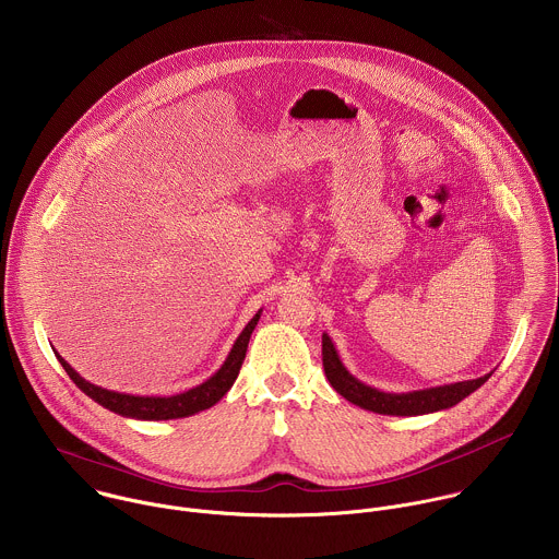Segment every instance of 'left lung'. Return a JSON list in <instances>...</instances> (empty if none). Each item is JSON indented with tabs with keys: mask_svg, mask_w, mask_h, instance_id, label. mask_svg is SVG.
I'll return each mask as SVG.
<instances>
[{
	"mask_svg": "<svg viewBox=\"0 0 559 559\" xmlns=\"http://www.w3.org/2000/svg\"><path fill=\"white\" fill-rule=\"evenodd\" d=\"M323 369L325 377L330 379L332 388L343 394L354 405H360L362 409H369L374 414H388V416H420L431 414L440 409H449L457 405L462 399H466L471 392H475L479 385H484L492 371L477 379L423 388V390H409V392H385L377 390L360 381L356 374L347 371L343 365L332 338L323 334Z\"/></svg>",
	"mask_w": 559,
	"mask_h": 559,
	"instance_id": "8db88e82",
	"label": "left lung"
}]
</instances>
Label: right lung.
Masks as SVG:
<instances>
[{
	"mask_svg": "<svg viewBox=\"0 0 559 559\" xmlns=\"http://www.w3.org/2000/svg\"><path fill=\"white\" fill-rule=\"evenodd\" d=\"M262 310L255 312V317L245 325V330L240 332V336L236 338L234 347L229 349L225 362L221 365V369L214 372L210 379H205L203 383L190 388L187 392L180 394H171V396H141V394H126V392H115V390H106L102 385H95L91 381H86L80 372L71 369V365L56 352L58 362L62 365V369L73 379V383L86 394L91 396L95 403L104 405L106 409L126 416V418H136V420H171V418H185L192 416L197 412H203L207 407H212L214 403H218L227 390L234 385L245 354H247V345L249 338L260 321Z\"/></svg>",
	"mask_w": 559,
	"mask_h": 559,
	"instance_id": "1",
	"label": "right lung"
}]
</instances>
